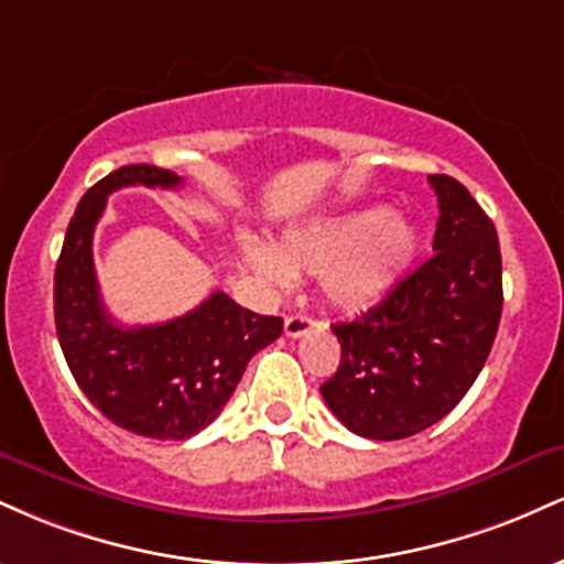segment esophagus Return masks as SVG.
Here are the masks:
<instances>
[{"instance_id":"obj_1","label":"esophagus","mask_w":564,"mask_h":564,"mask_svg":"<svg viewBox=\"0 0 564 564\" xmlns=\"http://www.w3.org/2000/svg\"><path fill=\"white\" fill-rule=\"evenodd\" d=\"M315 328V321L307 318V315H289L286 323H283V334L289 336V339H300L307 332H313Z\"/></svg>"}]
</instances>
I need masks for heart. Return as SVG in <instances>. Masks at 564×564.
Wrapping results in <instances>:
<instances>
[{
    "instance_id": "heart-1",
    "label": "heart",
    "mask_w": 564,
    "mask_h": 564,
    "mask_svg": "<svg viewBox=\"0 0 564 564\" xmlns=\"http://www.w3.org/2000/svg\"><path fill=\"white\" fill-rule=\"evenodd\" d=\"M243 254L275 283L318 275L323 300L341 313H360L403 281L419 254V230L384 206H358L294 225L270 249L249 241Z\"/></svg>"
}]
</instances>
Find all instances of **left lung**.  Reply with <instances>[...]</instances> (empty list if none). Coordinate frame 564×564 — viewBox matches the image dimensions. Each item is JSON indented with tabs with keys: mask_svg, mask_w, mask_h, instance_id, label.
<instances>
[{
	"mask_svg": "<svg viewBox=\"0 0 564 564\" xmlns=\"http://www.w3.org/2000/svg\"><path fill=\"white\" fill-rule=\"evenodd\" d=\"M432 249L379 304L332 332L339 368L323 400L355 435L403 440L448 416L475 384L501 321V251L490 217L448 174H430Z\"/></svg>",
	"mask_w": 564,
	"mask_h": 564,
	"instance_id": "obj_1",
	"label": "left lung"
}]
</instances>
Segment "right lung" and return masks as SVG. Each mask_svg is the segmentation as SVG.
<instances>
[{"label": "right lung", "instance_id": "add662e5", "mask_svg": "<svg viewBox=\"0 0 564 564\" xmlns=\"http://www.w3.org/2000/svg\"><path fill=\"white\" fill-rule=\"evenodd\" d=\"M127 185L172 191L183 177L127 164L84 193L55 268L57 339L76 384L102 416L142 437L187 440L215 422L249 360L281 336L283 321L215 291L174 321L119 326L97 289L93 236L108 196Z\"/></svg>", "mask_w": 564, "mask_h": 564}]
</instances>
